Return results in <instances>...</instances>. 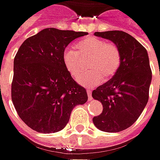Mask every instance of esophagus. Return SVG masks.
Returning <instances> with one entry per match:
<instances>
[{"label":"esophagus","instance_id":"34e87169","mask_svg":"<svg viewBox=\"0 0 160 160\" xmlns=\"http://www.w3.org/2000/svg\"><path fill=\"white\" fill-rule=\"evenodd\" d=\"M87 93H88V99L90 100V99L92 98V91H91L90 89H88Z\"/></svg>","mask_w":160,"mask_h":160}]
</instances>
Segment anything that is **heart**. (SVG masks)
<instances>
[{"label":"heart","instance_id":"heart-1","mask_svg":"<svg viewBox=\"0 0 160 160\" xmlns=\"http://www.w3.org/2000/svg\"><path fill=\"white\" fill-rule=\"evenodd\" d=\"M62 60L64 66L74 79H78L85 70L84 62L89 61L88 68L91 71L80 77L78 82L87 88L99 85L103 78L110 80L118 72L122 55L118 46L111 42L88 37L75 45V52L66 50Z\"/></svg>","mask_w":160,"mask_h":160}]
</instances>
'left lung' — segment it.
Instances as JSON below:
<instances>
[{
  "instance_id": "8db88e82",
  "label": "left lung",
  "mask_w": 160,
  "mask_h": 160,
  "mask_svg": "<svg viewBox=\"0 0 160 160\" xmlns=\"http://www.w3.org/2000/svg\"><path fill=\"white\" fill-rule=\"evenodd\" d=\"M95 36L114 42L120 49L122 62L115 76L92 92L103 111L94 116L96 127L107 132H118L132 125L149 100L151 69L147 50L123 31L95 32Z\"/></svg>"
}]
</instances>
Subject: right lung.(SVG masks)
Segmentation results:
<instances>
[{"instance_id":"obj_1","label":"right lung","mask_w":160,"mask_h":160,"mask_svg":"<svg viewBox=\"0 0 160 160\" xmlns=\"http://www.w3.org/2000/svg\"><path fill=\"white\" fill-rule=\"evenodd\" d=\"M86 35L50 28L20 45L14 58L11 99L28 127L43 133L59 132L73 108L87 102L86 88L73 80L62 60L67 45Z\"/></svg>"}]
</instances>
